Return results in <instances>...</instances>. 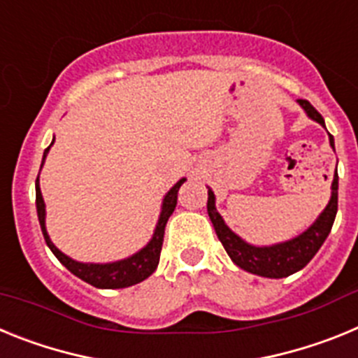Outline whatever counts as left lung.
<instances>
[{
	"label": "left lung",
	"mask_w": 358,
	"mask_h": 358,
	"mask_svg": "<svg viewBox=\"0 0 358 358\" xmlns=\"http://www.w3.org/2000/svg\"><path fill=\"white\" fill-rule=\"evenodd\" d=\"M297 103L305 109L308 118L321 123L324 127V120L308 100H297ZM330 145L331 148H335L334 136L331 134ZM337 189H339V176H337V170H335L330 202L324 208V211L319 215L317 220L296 238L274 243V245H264V248L251 245L226 226L224 218L220 217V213L215 208V195L211 189H208V215H210L211 222H213L218 240L222 242L224 249H226L231 260L235 262V265H238L240 268L248 271V273L258 274V276L264 278H287L290 274L297 273V271H301L314 258L315 252L321 249V245L327 240L328 233L334 226L335 215H337Z\"/></svg>",
	"instance_id": "8db88e82"
}]
</instances>
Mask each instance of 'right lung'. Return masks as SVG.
I'll return each instance as SVG.
<instances>
[{"label":"right lung","mask_w":358,"mask_h":358,"mask_svg":"<svg viewBox=\"0 0 358 358\" xmlns=\"http://www.w3.org/2000/svg\"><path fill=\"white\" fill-rule=\"evenodd\" d=\"M52 145H50V147H52ZM50 147L44 150L43 163L44 159H46V154H48ZM41 169H43V164H41ZM185 181H186L185 177L179 179V181L170 188L169 194L164 195L159 220H157V226L156 229H154V235H152L150 242H148L141 251L129 256V258H125V260L110 262V264H82V262L71 260L69 256H66L64 252L59 251V249L53 245L52 240H50L48 231H46V222H44V218H46V210H44L43 194H41V188H39V177H37L36 204H37V217H39L41 231H43L44 240H46V243H48V248L52 249L53 255L57 256V260L61 262V264L68 268L69 273H73L77 278L84 280L85 283H90V285L96 287V289H125V287L136 285V283L147 280V278L157 268L159 256H161V248H163L164 226H166V222H169L170 215H172L173 210H176L177 192H179V188H181V185Z\"/></svg>","instance_id":"obj_1"}]
</instances>
